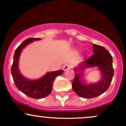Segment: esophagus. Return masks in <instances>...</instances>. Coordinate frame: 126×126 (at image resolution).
<instances>
[{
    "instance_id": "34e87169",
    "label": "esophagus",
    "mask_w": 126,
    "mask_h": 126,
    "mask_svg": "<svg viewBox=\"0 0 126 126\" xmlns=\"http://www.w3.org/2000/svg\"><path fill=\"white\" fill-rule=\"evenodd\" d=\"M72 67V65L71 64H70V63H67V64H66L64 66V67H63V69H64V70H67V69H70Z\"/></svg>"
}]
</instances>
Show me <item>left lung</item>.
<instances>
[{
  "label": "left lung",
  "mask_w": 126,
  "mask_h": 126,
  "mask_svg": "<svg viewBox=\"0 0 126 126\" xmlns=\"http://www.w3.org/2000/svg\"><path fill=\"white\" fill-rule=\"evenodd\" d=\"M94 54L79 65V69L83 70L86 67L97 66L102 73V79L97 83L86 85L81 82V75H75L72 82V88L79 96L92 98L99 96L109 88L114 76L112 57L107 50L102 46L92 44Z\"/></svg>",
  "instance_id": "left-lung-1"
}]
</instances>
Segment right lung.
<instances>
[{
    "instance_id": "1",
    "label": "right lung",
    "mask_w": 126,
    "mask_h": 126,
    "mask_svg": "<svg viewBox=\"0 0 126 126\" xmlns=\"http://www.w3.org/2000/svg\"><path fill=\"white\" fill-rule=\"evenodd\" d=\"M38 40L40 38H29L18 46L15 51L11 67L13 80L16 88L29 97L35 99H41L48 96L51 92L55 78L61 75L63 72L62 70L48 72L41 79L36 80H28L20 73L18 69V61L22 50L30 43Z\"/></svg>"
}]
</instances>
